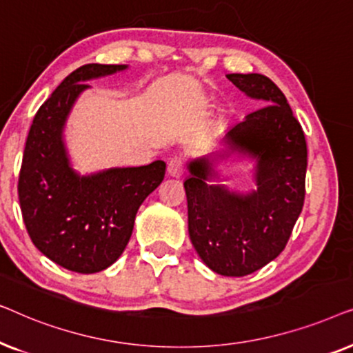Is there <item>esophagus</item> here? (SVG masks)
Wrapping results in <instances>:
<instances>
[{
  "instance_id": "esophagus-1",
  "label": "esophagus",
  "mask_w": 353,
  "mask_h": 353,
  "mask_svg": "<svg viewBox=\"0 0 353 353\" xmlns=\"http://www.w3.org/2000/svg\"><path fill=\"white\" fill-rule=\"evenodd\" d=\"M167 173L170 176H175V178L181 176L183 175V159L178 156L172 157L167 163Z\"/></svg>"
}]
</instances>
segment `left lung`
Segmentation results:
<instances>
[{"label":"left lung","mask_w":353,"mask_h":353,"mask_svg":"<svg viewBox=\"0 0 353 353\" xmlns=\"http://www.w3.org/2000/svg\"><path fill=\"white\" fill-rule=\"evenodd\" d=\"M250 99L265 103L225 133V149L188 162L185 180L190 239L207 267L223 276H245L286 248L305 197L307 143L286 96L268 77L228 74ZM231 153L256 162V190L210 185L216 160Z\"/></svg>","instance_id":"1"}]
</instances>
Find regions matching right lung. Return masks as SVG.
Masks as SVG:
<instances>
[{
    "mask_svg": "<svg viewBox=\"0 0 353 353\" xmlns=\"http://www.w3.org/2000/svg\"><path fill=\"white\" fill-rule=\"evenodd\" d=\"M128 65L86 64L52 91L33 119L19 173V202L32 243L52 262L77 273L110 267L127 248L143 201L161 185L165 162L115 167L83 175L70 165L64 128L86 81Z\"/></svg>",
    "mask_w": 353,
    "mask_h": 353,
    "instance_id": "1",
    "label": "right lung"
}]
</instances>
